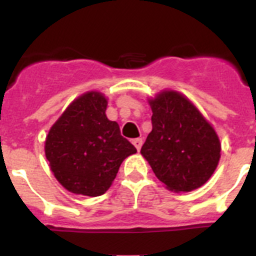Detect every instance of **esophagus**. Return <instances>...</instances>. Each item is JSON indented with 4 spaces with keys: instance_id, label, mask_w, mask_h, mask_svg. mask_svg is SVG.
<instances>
[{
    "instance_id": "1",
    "label": "esophagus",
    "mask_w": 256,
    "mask_h": 256,
    "mask_svg": "<svg viewBox=\"0 0 256 256\" xmlns=\"http://www.w3.org/2000/svg\"><path fill=\"white\" fill-rule=\"evenodd\" d=\"M132 144H134V148H137V151H140V150H141L142 144H144V141H142V138H134L132 141Z\"/></svg>"
}]
</instances>
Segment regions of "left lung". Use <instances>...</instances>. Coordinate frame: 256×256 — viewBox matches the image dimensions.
Here are the masks:
<instances>
[{
  "mask_svg": "<svg viewBox=\"0 0 256 256\" xmlns=\"http://www.w3.org/2000/svg\"><path fill=\"white\" fill-rule=\"evenodd\" d=\"M152 130L141 154L166 188L190 192L208 182L220 158L216 130L196 106L176 91L148 101Z\"/></svg>",
  "mask_w": 256,
  "mask_h": 256,
  "instance_id": "8db88e82",
  "label": "left lung"
}]
</instances>
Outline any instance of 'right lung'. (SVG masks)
<instances>
[{"label": "right lung", "mask_w": 256, "mask_h": 256, "mask_svg": "<svg viewBox=\"0 0 256 256\" xmlns=\"http://www.w3.org/2000/svg\"><path fill=\"white\" fill-rule=\"evenodd\" d=\"M108 100L100 92H87L66 108L51 126L44 152L56 180L68 191L84 196L105 194L126 158L137 152L108 120Z\"/></svg>", "instance_id": "obj_1"}]
</instances>
